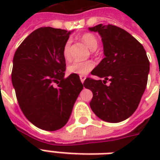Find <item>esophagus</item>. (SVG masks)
Masks as SVG:
<instances>
[{
    "instance_id": "obj_1",
    "label": "esophagus",
    "mask_w": 160,
    "mask_h": 160,
    "mask_svg": "<svg viewBox=\"0 0 160 160\" xmlns=\"http://www.w3.org/2000/svg\"><path fill=\"white\" fill-rule=\"evenodd\" d=\"M80 81H81L82 83H84L85 80L86 79V76H85V75H80Z\"/></svg>"
}]
</instances>
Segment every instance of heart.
I'll return each mask as SVG.
<instances>
[{
    "instance_id": "b5f03b06",
    "label": "heart",
    "mask_w": 160,
    "mask_h": 160,
    "mask_svg": "<svg viewBox=\"0 0 160 160\" xmlns=\"http://www.w3.org/2000/svg\"><path fill=\"white\" fill-rule=\"evenodd\" d=\"M81 41L91 50L95 51L98 46V40L95 35L91 33H85L81 36ZM70 44L71 41L68 40L63 48V56L65 60L70 59ZM95 67V63L92 60L85 61H74L68 66V72L70 74H76L79 75H86L93 68Z\"/></svg>"
}]
</instances>
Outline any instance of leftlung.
I'll list each match as a JSON object with an SVG mask.
<instances>
[{
	"mask_svg": "<svg viewBox=\"0 0 160 160\" xmlns=\"http://www.w3.org/2000/svg\"><path fill=\"white\" fill-rule=\"evenodd\" d=\"M89 29L100 35L105 55L91 71L104 80L86 78L84 82L93 93L90 108L104 121L121 122L134 114L146 88L149 72L146 51L134 36L116 26L100 24Z\"/></svg>",
	"mask_w": 160,
	"mask_h": 160,
	"instance_id": "8db88e82",
	"label": "left lung"
}]
</instances>
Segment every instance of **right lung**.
Returning <instances> with one entry per match:
<instances>
[{"mask_svg":"<svg viewBox=\"0 0 160 160\" xmlns=\"http://www.w3.org/2000/svg\"><path fill=\"white\" fill-rule=\"evenodd\" d=\"M70 34L41 27L22 41L14 55L11 80L19 106L29 121L47 131L65 126L83 89L76 74L64 78L63 48Z\"/></svg>","mask_w":160,"mask_h":160,"instance_id":"1","label":"right lung"}]
</instances>
